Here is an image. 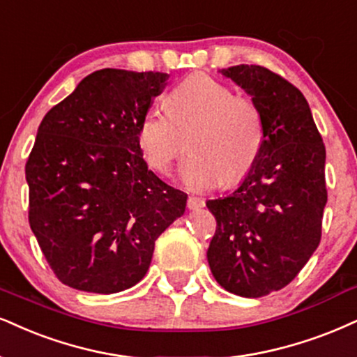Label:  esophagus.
<instances>
[{"label": "esophagus", "mask_w": 357, "mask_h": 357, "mask_svg": "<svg viewBox=\"0 0 357 357\" xmlns=\"http://www.w3.org/2000/svg\"><path fill=\"white\" fill-rule=\"evenodd\" d=\"M187 206L190 210H200V208H204V206H205V202L202 200L200 197H188Z\"/></svg>", "instance_id": "1"}]
</instances>
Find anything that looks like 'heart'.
Wrapping results in <instances>:
<instances>
[{"label":"heart","mask_w":357,"mask_h":357,"mask_svg":"<svg viewBox=\"0 0 357 357\" xmlns=\"http://www.w3.org/2000/svg\"><path fill=\"white\" fill-rule=\"evenodd\" d=\"M193 126L195 130L188 139L190 153L178 169L188 188L235 185L257 164L265 142L258 105L200 73L180 81L167 94V109L149 107L140 117L137 144L147 164L167 174L182 151L180 132Z\"/></svg>","instance_id":"b5f03b06"}]
</instances>
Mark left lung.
Returning <instances> with one entry per match:
<instances>
[{"mask_svg":"<svg viewBox=\"0 0 357 357\" xmlns=\"http://www.w3.org/2000/svg\"><path fill=\"white\" fill-rule=\"evenodd\" d=\"M220 73L252 96L265 142L240 187L206 202L217 220L206 258L222 288L259 298L291 283L318 248L328 202L326 149L291 82L253 64Z\"/></svg>","mask_w":357,"mask_h":357,"instance_id":"obj_1","label":"left lung"}]
</instances>
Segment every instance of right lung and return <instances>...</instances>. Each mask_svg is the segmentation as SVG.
<instances>
[{
	"instance_id": "right-lung-1",
	"label": "right lung",
	"mask_w": 357,
	"mask_h": 357,
	"mask_svg": "<svg viewBox=\"0 0 357 357\" xmlns=\"http://www.w3.org/2000/svg\"><path fill=\"white\" fill-rule=\"evenodd\" d=\"M165 73L100 69L43 119L26 162L29 225L61 283L112 294L137 284L187 193L149 170L140 117Z\"/></svg>"
}]
</instances>
